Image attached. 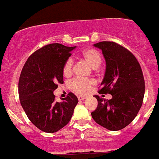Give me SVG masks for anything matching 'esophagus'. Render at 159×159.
Returning a JSON list of instances; mask_svg holds the SVG:
<instances>
[{"instance_id": "esophagus-1", "label": "esophagus", "mask_w": 159, "mask_h": 159, "mask_svg": "<svg viewBox=\"0 0 159 159\" xmlns=\"http://www.w3.org/2000/svg\"><path fill=\"white\" fill-rule=\"evenodd\" d=\"M85 99H86V97H82V96H79V97H78V100H80V101L85 100Z\"/></svg>"}]
</instances>
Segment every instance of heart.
<instances>
[{"label":"heart","instance_id":"obj_1","mask_svg":"<svg viewBox=\"0 0 159 159\" xmlns=\"http://www.w3.org/2000/svg\"><path fill=\"white\" fill-rule=\"evenodd\" d=\"M82 57L93 67L97 68L101 64L102 58L100 52L97 49L93 48L85 49L82 52ZM73 66V58L70 57L66 59L63 66L62 73L65 76H69L71 74ZM95 84V82L93 80H85L82 78H75L70 82L69 86L70 88L74 92L77 93L80 95H85L89 91L90 88Z\"/></svg>","mask_w":159,"mask_h":159}]
</instances>
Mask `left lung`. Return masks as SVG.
<instances>
[{"instance_id":"1","label":"left lung","mask_w":159,"mask_h":159,"mask_svg":"<svg viewBox=\"0 0 159 159\" xmlns=\"http://www.w3.org/2000/svg\"><path fill=\"white\" fill-rule=\"evenodd\" d=\"M93 45L102 50L107 66L98 93L111 94L112 98L94 96L98 105L91 115L103 128L119 131L131 123L141 107L144 95L142 70L136 57L122 45L114 42Z\"/></svg>"}]
</instances>
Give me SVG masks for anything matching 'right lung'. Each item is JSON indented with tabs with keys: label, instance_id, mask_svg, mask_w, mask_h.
Segmentation results:
<instances>
[{
	"label": "right lung",
	"instance_id": "1",
	"mask_svg": "<svg viewBox=\"0 0 159 159\" xmlns=\"http://www.w3.org/2000/svg\"><path fill=\"white\" fill-rule=\"evenodd\" d=\"M76 46L48 44L38 49L27 59L18 82L21 104L30 121L39 130L54 133L70 122L78 99L69 93L56 102L53 91L63 83L62 69Z\"/></svg>",
	"mask_w": 159,
	"mask_h": 159
}]
</instances>
